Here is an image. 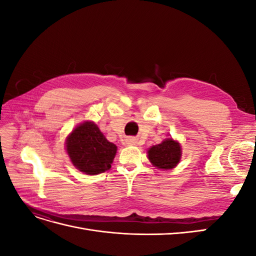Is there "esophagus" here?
<instances>
[{
	"mask_svg": "<svg viewBox=\"0 0 256 256\" xmlns=\"http://www.w3.org/2000/svg\"><path fill=\"white\" fill-rule=\"evenodd\" d=\"M126 144H128V145H136V138H126Z\"/></svg>",
	"mask_w": 256,
	"mask_h": 256,
	"instance_id": "1",
	"label": "esophagus"
}]
</instances>
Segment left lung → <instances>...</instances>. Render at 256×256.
<instances>
[{
	"label": "left lung",
	"mask_w": 256,
	"mask_h": 256,
	"mask_svg": "<svg viewBox=\"0 0 256 256\" xmlns=\"http://www.w3.org/2000/svg\"><path fill=\"white\" fill-rule=\"evenodd\" d=\"M147 154L154 166L161 170H171L180 161L182 147L177 141L168 138L162 143L152 146Z\"/></svg>",
	"instance_id": "8db88e82"
}]
</instances>
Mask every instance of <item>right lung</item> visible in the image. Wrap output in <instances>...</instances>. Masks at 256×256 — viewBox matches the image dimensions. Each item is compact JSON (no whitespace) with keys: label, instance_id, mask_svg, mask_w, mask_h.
I'll list each match as a JSON object with an SVG mask.
<instances>
[{"label":"right lung","instance_id":"obj_1","mask_svg":"<svg viewBox=\"0 0 256 256\" xmlns=\"http://www.w3.org/2000/svg\"><path fill=\"white\" fill-rule=\"evenodd\" d=\"M66 150L79 171L97 175L111 168L118 147L106 140L95 122L86 120L67 136Z\"/></svg>","mask_w":256,"mask_h":256}]
</instances>
